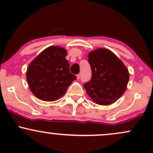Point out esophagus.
Masks as SVG:
<instances>
[{
  "label": "esophagus",
  "instance_id": "1",
  "mask_svg": "<svg viewBox=\"0 0 153 153\" xmlns=\"http://www.w3.org/2000/svg\"><path fill=\"white\" fill-rule=\"evenodd\" d=\"M76 77H77V79H78V80H79V79L80 78V74H78L76 75Z\"/></svg>",
  "mask_w": 153,
  "mask_h": 153
}]
</instances>
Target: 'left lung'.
I'll return each instance as SVG.
<instances>
[{
	"label": "left lung",
	"instance_id": "obj_1",
	"mask_svg": "<svg viewBox=\"0 0 153 153\" xmlns=\"http://www.w3.org/2000/svg\"><path fill=\"white\" fill-rule=\"evenodd\" d=\"M92 75L83 87L96 103L108 105L119 99L127 88L129 75L122 61L111 51L98 49L88 54Z\"/></svg>",
	"mask_w": 153,
	"mask_h": 153
}]
</instances>
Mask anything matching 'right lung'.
Returning <instances> with one entry per match:
<instances>
[{
  "instance_id": "1",
  "label": "right lung",
  "mask_w": 153,
  "mask_h": 153,
  "mask_svg": "<svg viewBox=\"0 0 153 153\" xmlns=\"http://www.w3.org/2000/svg\"><path fill=\"white\" fill-rule=\"evenodd\" d=\"M66 54L67 51L62 47H50L30 63L26 79L31 92L38 99L55 101L76 80V76L70 72Z\"/></svg>"
}]
</instances>
